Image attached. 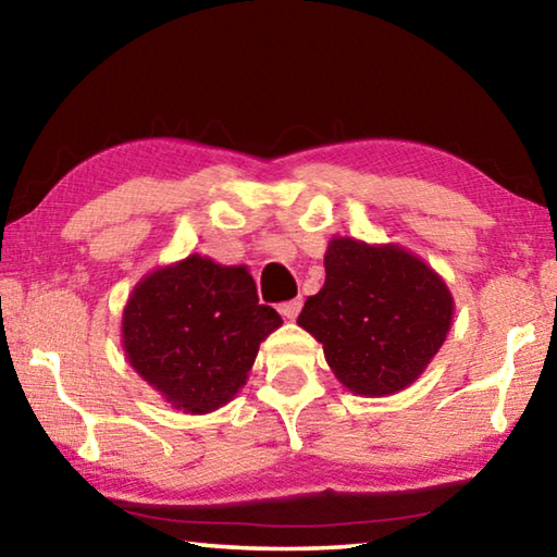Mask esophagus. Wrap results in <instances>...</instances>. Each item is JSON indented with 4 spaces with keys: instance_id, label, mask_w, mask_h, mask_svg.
Masks as SVG:
<instances>
[{
    "instance_id": "esophagus-1",
    "label": "esophagus",
    "mask_w": 557,
    "mask_h": 557,
    "mask_svg": "<svg viewBox=\"0 0 557 557\" xmlns=\"http://www.w3.org/2000/svg\"><path fill=\"white\" fill-rule=\"evenodd\" d=\"M299 312H301V299H292V301H285V305H280V314L289 319V322H295Z\"/></svg>"
}]
</instances>
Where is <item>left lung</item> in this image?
Instances as JSON below:
<instances>
[{
	"mask_svg": "<svg viewBox=\"0 0 557 557\" xmlns=\"http://www.w3.org/2000/svg\"><path fill=\"white\" fill-rule=\"evenodd\" d=\"M326 280L297 324L324 348L336 381L361 398L395 395L425 373L455 319L445 277L398 243L334 235Z\"/></svg>",
	"mask_w": 557,
	"mask_h": 557,
	"instance_id": "8db88e82",
	"label": "left lung"
}]
</instances>
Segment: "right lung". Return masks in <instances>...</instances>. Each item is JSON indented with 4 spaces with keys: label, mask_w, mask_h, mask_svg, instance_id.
Here are the masks:
<instances>
[{
    "label": "right lung",
    "mask_w": 557,
    "mask_h": 557,
    "mask_svg": "<svg viewBox=\"0 0 557 557\" xmlns=\"http://www.w3.org/2000/svg\"><path fill=\"white\" fill-rule=\"evenodd\" d=\"M282 326L248 265L191 252L137 282L122 309L127 363L174 410L206 414L248 383L260 344Z\"/></svg>",
    "instance_id": "add662e5"
}]
</instances>
